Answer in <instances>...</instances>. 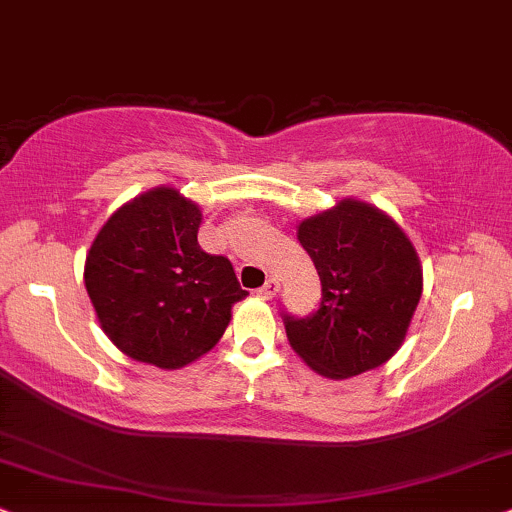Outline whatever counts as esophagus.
<instances>
[{
	"instance_id": "34e87169",
	"label": "esophagus",
	"mask_w": 512,
	"mask_h": 512,
	"mask_svg": "<svg viewBox=\"0 0 512 512\" xmlns=\"http://www.w3.org/2000/svg\"><path fill=\"white\" fill-rule=\"evenodd\" d=\"M277 292H280V280H277V277H270V280H266V285L258 289V296H261V299H273Z\"/></svg>"
}]
</instances>
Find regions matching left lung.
Listing matches in <instances>:
<instances>
[{"label":"left lung","instance_id":"left-lung-1","mask_svg":"<svg viewBox=\"0 0 512 512\" xmlns=\"http://www.w3.org/2000/svg\"><path fill=\"white\" fill-rule=\"evenodd\" d=\"M296 237L323 285L318 311L285 313L289 346L330 380L387 363L406 339L422 294L415 246L377 206L344 199L301 220Z\"/></svg>","mask_w":512,"mask_h":512}]
</instances>
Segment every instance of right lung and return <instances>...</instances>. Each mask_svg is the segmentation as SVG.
Returning <instances> with one entry per match:
<instances>
[{
    "label": "right lung",
    "mask_w": 512,
    "mask_h": 512,
    "mask_svg": "<svg viewBox=\"0 0 512 512\" xmlns=\"http://www.w3.org/2000/svg\"><path fill=\"white\" fill-rule=\"evenodd\" d=\"M201 211L173 187L118 208L85 258V287L125 356L178 370L211 351L246 292L225 256L197 242Z\"/></svg>",
    "instance_id": "right-lung-1"
}]
</instances>
